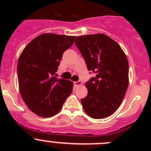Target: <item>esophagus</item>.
<instances>
[{
	"label": "esophagus",
	"mask_w": 151,
	"mask_h": 151,
	"mask_svg": "<svg viewBox=\"0 0 151 151\" xmlns=\"http://www.w3.org/2000/svg\"><path fill=\"white\" fill-rule=\"evenodd\" d=\"M74 84L76 87H77V86H80V85H81L82 84H83V83H82L81 81H80V80H79V81H77V82H74Z\"/></svg>",
	"instance_id": "obj_1"
}]
</instances>
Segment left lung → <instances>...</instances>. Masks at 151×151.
Returning <instances> with one entry per match:
<instances>
[{
    "label": "left lung",
    "instance_id": "8db88e82",
    "mask_svg": "<svg viewBox=\"0 0 151 151\" xmlns=\"http://www.w3.org/2000/svg\"><path fill=\"white\" fill-rule=\"evenodd\" d=\"M75 45L88 71L96 74L85 83L83 109L95 119L109 116L121 105L129 85L127 58L120 45L103 33L77 36Z\"/></svg>",
    "mask_w": 151,
    "mask_h": 151
}]
</instances>
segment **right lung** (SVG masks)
Listing matches in <instances>:
<instances>
[{"instance_id": "obj_1", "label": "right lung", "mask_w": 151, "mask_h": 151, "mask_svg": "<svg viewBox=\"0 0 151 151\" xmlns=\"http://www.w3.org/2000/svg\"><path fill=\"white\" fill-rule=\"evenodd\" d=\"M76 36L43 33L25 47L17 63L20 94L27 106L37 115L54 116L71 93L73 83L58 79L63 52L74 44Z\"/></svg>"}]
</instances>
